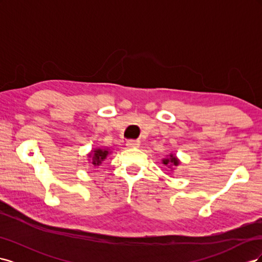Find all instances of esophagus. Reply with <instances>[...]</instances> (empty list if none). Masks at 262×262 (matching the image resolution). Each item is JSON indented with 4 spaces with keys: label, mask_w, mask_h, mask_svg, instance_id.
Returning <instances> with one entry per match:
<instances>
[{
    "label": "esophagus",
    "mask_w": 262,
    "mask_h": 262,
    "mask_svg": "<svg viewBox=\"0 0 262 262\" xmlns=\"http://www.w3.org/2000/svg\"><path fill=\"white\" fill-rule=\"evenodd\" d=\"M125 145L128 146V147H130V148H136V147H139L140 146V141H137V140H129V141H126V143H125Z\"/></svg>",
    "instance_id": "obj_1"
}]
</instances>
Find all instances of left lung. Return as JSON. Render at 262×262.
<instances>
[{"mask_svg": "<svg viewBox=\"0 0 262 262\" xmlns=\"http://www.w3.org/2000/svg\"><path fill=\"white\" fill-rule=\"evenodd\" d=\"M180 163L181 162H180L179 158L175 154H173L172 152L169 155L162 158V164L164 166H166V167H167V168H169L171 171L175 170L177 166L180 165Z\"/></svg>", "mask_w": 262, "mask_h": 262, "instance_id": "obj_1", "label": "left lung"}]
</instances>
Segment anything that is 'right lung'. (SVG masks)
I'll use <instances>...</instances> for the list:
<instances>
[{"instance_id": "obj_1", "label": "right lung", "mask_w": 262, "mask_h": 262, "mask_svg": "<svg viewBox=\"0 0 262 262\" xmlns=\"http://www.w3.org/2000/svg\"><path fill=\"white\" fill-rule=\"evenodd\" d=\"M109 154H112V150L108 147H95L87 154V157H89V162L94 167H98Z\"/></svg>"}]
</instances>
